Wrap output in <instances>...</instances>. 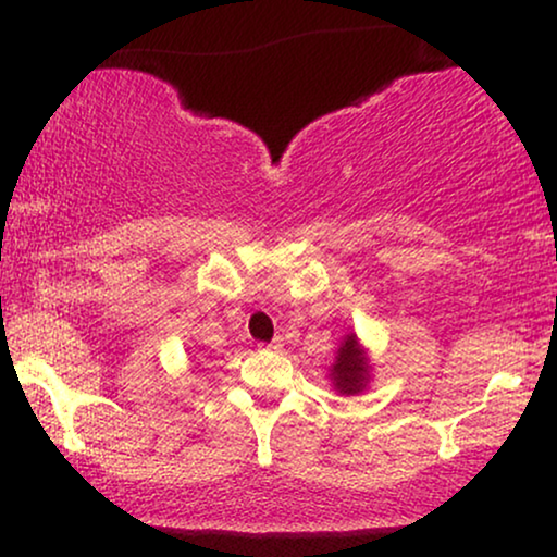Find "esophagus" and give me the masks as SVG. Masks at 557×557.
Returning <instances> with one entry per match:
<instances>
[{
    "label": "esophagus",
    "instance_id": "esophagus-1",
    "mask_svg": "<svg viewBox=\"0 0 557 557\" xmlns=\"http://www.w3.org/2000/svg\"><path fill=\"white\" fill-rule=\"evenodd\" d=\"M261 349H269V352H281V347H284V342H281V337H276L273 342H269V345H258Z\"/></svg>",
    "mask_w": 557,
    "mask_h": 557
}]
</instances>
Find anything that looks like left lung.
<instances>
[{
    "label": "left lung",
    "instance_id": "8db88e82",
    "mask_svg": "<svg viewBox=\"0 0 557 557\" xmlns=\"http://www.w3.org/2000/svg\"><path fill=\"white\" fill-rule=\"evenodd\" d=\"M370 370L372 364L368 360V352L357 342V334H347L334 357V364L330 370V380L334 391L339 395H357L368 391L370 385Z\"/></svg>",
    "mask_w": 557,
    "mask_h": 557
}]
</instances>
